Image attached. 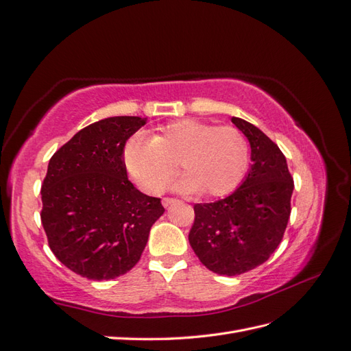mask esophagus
I'll list each match as a JSON object with an SVG mask.
<instances>
[{
  "instance_id": "1",
  "label": "esophagus",
  "mask_w": 351,
  "mask_h": 351,
  "mask_svg": "<svg viewBox=\"0 0 351 351\" xmlns=\"http://www.w3.org/2000/svg\"><path fill=\"white\" fill-rule=\"evenodd\" d=\"M176 202H178L176 199H172V197H165V199H162V206L167 208V206H170V205H173V203H176Z\"/></svg>"
}]
</instances>
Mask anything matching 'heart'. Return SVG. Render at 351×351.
Returning a JSON list of instances; mask_svg holds the SVG:
<instances>
[{"label": "heart", "instance_id": "b5f03b06", "mask_svg": "<svg viewBox=\"0 0 351 351\" xmlns=\"http://www.w3.org/2000/svg\"><path fill=\"white\" fill-rule=\"evenodd\" d=\"M122 160L133 182L148 194L165 189L179 161L185 176L175 184L176 190L221 197L247 176L251 146L239 128L184 118L162 125L154 137L142 133L130 137Z\"/></svg>", "mask_w": 351, "mask_h": 351}]
</instances>
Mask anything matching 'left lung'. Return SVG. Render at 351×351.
<instances>
[{
  "mask_svg": "<svg viewBox=\"0 0 351 351\" xmlns=\"http://www.w3.org/2000/svg\"><path fill=\"white\" fill-rule=\"evenodd\" d=\"M251 146V169L239 189L214 203H195L189 234L195 256L218 275H241L265 263L282 241L295 189L281 149L262 130L232 118Z\"/></svg>",
  "mask_w": 351,
  "mask_h": 351,
  "instance_id": "left-lung-1",
  "label": "left lung"
}]
</instances>
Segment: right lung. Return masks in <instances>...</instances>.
<instances>
[{"label": "right lung", "mask_w": 351, "mask_h": 351, "mask_svg": "<svg viewBox=\"0 0 351 351\" xmlns=\"http://www.w3.org/2000/svg\"><path fill=\"white\" fill-rule=\"evenodd\" d=\"M146 124L112 117L80 130L56 151L42 184V224L55 257L88 280H113L141 260L158 197L128 181L124 145Z\"/></svg>", "instance_id": "obj_1"}]
</instances>
